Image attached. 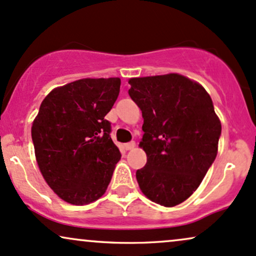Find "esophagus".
I'll list each match as a JSON object with an SVG mask.
<instances>
[{
	"mask_svg": "<svg viewBox=\"0 0 256 256\" xmlns=\"http://www.w3.org/2000/svg\"><path fill=\"white\" fill-rule=\"evenodd\" d=\"M123 147H124V148L127 150V151H130V150H133L134 147H135V142H134V141H130V142L124 144V145H123Z\"/></svg>",
	"mask_w": 256,
	"mask_h": 256,
	"instance_id": "1",
	"label": "esophagus"
}]
</instances>
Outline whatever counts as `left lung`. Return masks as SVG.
<instances>
[{"label": "left lung", "mask_w": 256, "mask_h": 256, "mask_svg": "<svg viewBox=\"0 0 256 256\" xmlns=\"http://www.w3.org/2000/svg\"><path fill=\"white\" fill-rule=\"evenodd\" d=\"M129 96L144 117L139 146L147 163L136 171L144 195L174 207L196 190L218 153L222 123L196 81L170 73L132 78Z\"/></svg>", "instance_id": "obj_1"}]
</instances>
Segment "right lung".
<instances>
[{
  "label": "right lung",
  "instance_id": "right-lung-1",
  "mask_svg": "<svg viewBox=\"0 0 256 256\" xmlns=\"http://www.w3.org/2000/svg\"><path fill=\"white\" fill-rule=\"evenodd\" d=\"M120 86V78H86L56 87L33 120L39 170L66 202L87 205L106 192L121 153L104 117L112 109Z\"/></svg>",
  "mask_w": 256,
  "mask_h": 256
}]
</instances>
